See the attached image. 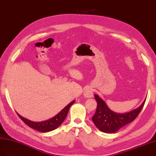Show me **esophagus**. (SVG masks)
<instances>
[{"instance_id":"34e87169","label":"esophagus","mask_w":156,"mask_h":156,"mask_svg":"<svg viewBox=\"0 0 156 156\" xmlns=\"http://www.w3.org/2000/svg\"><path fill=\"white\" fill-rule=\"evenodd\" d=\"M93 89L90 87H87L84 90L83 95L85 98H92L93 96Z\"/></svg>"}]
</instances>
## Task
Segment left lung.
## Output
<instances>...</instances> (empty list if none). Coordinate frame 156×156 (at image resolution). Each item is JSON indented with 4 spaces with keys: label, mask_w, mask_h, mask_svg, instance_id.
<instances>
[{
    "label": "left lung",
    "mask_w": 156,
    "mask_h": 156,
    "mask_svg": "<svg viewBox=\"0 0 156 156\" xmlns=\"http://www.w3.org/2000/svg\"><path fill=\"white\" fill-rule=\"evenodd\" d=\"M94 98L98 104L95 114L92 116V121L100 130L106 133H115L133 121L141 112L146 101L145 100L135 109L127 113H118L112 111L106 102L97 94L94 95Z\"/></svg>",
    "instance_id": "left-lung-1"
}]
</instances>
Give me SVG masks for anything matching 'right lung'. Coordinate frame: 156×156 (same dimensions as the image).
Returning <instances> with one entry per match:
<instances>
[{"label": "right lung", "instance_id": "1", "mask_svg": "<svg viewBox=\"0 0 156 156\" xmlns=\"http://www.w3.org/2000/svg\"><path fill=\"white\" fill-rule=\"evenodd\" d=\"M75 102V100L72 101L69 104L59 112L57 115L54 117H52L48 120H46L44 121L41 122H34L29 120L25 117L21 116L20 114L17 113V114L19 116L20 118L22 119L25 123H26L29 127H31L33 129L37 130L38 131L43 132V133H47L49 131H52V130L57 129L59 126H60L64 121L65 120L66 117L68 115V113L70 107L71 106L73 103Z\"/></svg>", "mask_w": 156, "mask_h": 156}]
</instances>
